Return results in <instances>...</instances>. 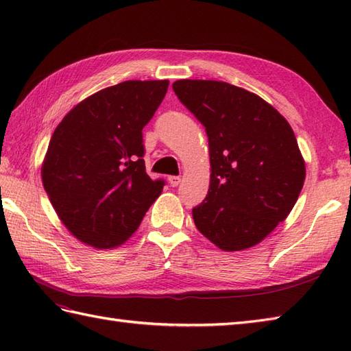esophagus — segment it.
Masks as SVG:
<instances>
[{"mask_svg": "<svg viewBox=\"0 0 351 351\" xmlns=\"http://www.w3.org/2000/svg\"><path fill=\"white\" fill-rule=\"evenodd\" d=\"M181 182V178L180 176H169V184L171 185V187H178Z\"/></svg>", "mask_w": 351, "mask_h": 351, "instance_id": "obj_1", "label": "esophagus"}]
</instances>
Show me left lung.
I'll return each mask as SVG.
<instances>
[{
	"instance_id": "obj_1",
	"label": "left lung",
	"mask_w": 351,
	"mask_h": 351,
	"mask_svg": "<svg viewBox=\"0 0 351 351\" xmlns=\"http://www.w3.org/2000/svg\"><path fill=\"white\" fill-rule=\"evenodd\" d=\"M173 90L205 126L210 190L193 220L226 252L253 247L288 217L306 167L287 119L258 95L223 81L178 80Z\"/></svg>"
}]
</instances>
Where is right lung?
I'll return each instance as SVG.
<instances>
[{
    "label": "right lung",
    "mask_w": 351,
    "mask_h": 351,
    "mask_svg": "<svg viewBox=\"0 0 351 351\" xmlns=\"http://www.w3.org/2000/svg\"><path fill=\"white\" fill-rule=\"evenodd\" d=\"M167 80L123 81L73 107L52 134L42 182L80 241L113 249L136 232L164 181L145 167L141 130L166 96Z\"/></svg>",
    "instance_id": "add662e5"
}]
</instances>
